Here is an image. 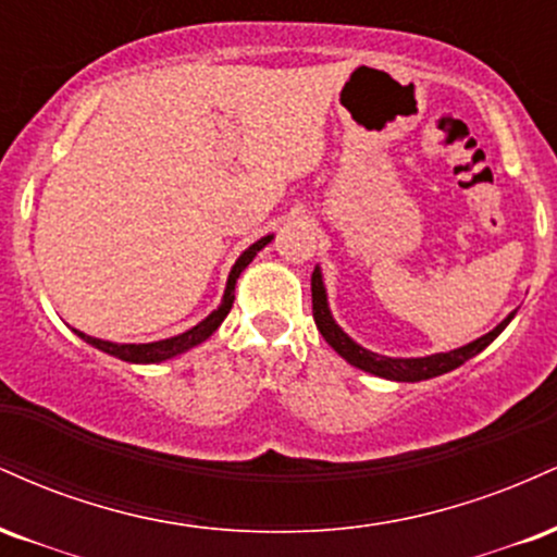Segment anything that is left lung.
Masks as SVG:
<instances>
[{
  "instance_id": "1",
  "label": "left lung",
  "mask_w": 557,
  "mask_h": 557,
  "mask_svg": "<svg viewBox=\"0 0 557 557\" xmlns=\"http://www.w3.org/2000/svg\"><path fill=\"white\" fill-rule=\"evenodd\" d=\"M311 300H314L317 330L322 332L324 341H327L332 348H335L337 354L350 363V367L361 369V372H369L374 376H382V380H393V382H421V380H432V376L453 372V369H458L461 363L474 359L476 354H482V350L487 348V345L495 341L505 327H508L510 319L516 317V311H510V314L505 317L495 330L487 332V335L476 337V341L466 343L456 350H447V354L419 356V359H393V356H382V354H374V350L363 348V345L356 343L354 337H350L348 332L335 322V317H332L330 304H327V287H324L322 270H319V267H314V274H311Z\"/></svg>"
}]
</instances>
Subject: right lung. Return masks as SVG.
Listing matches in <instances>:
<instances>
[{
    "instance_id": "1",
    "label": "right lung",
    "mask_w": 557,
    "mask_h": 557,
    "mask_svg": "<svg viewBox=\"0 0 557 557\" xmlns=\"http://www.w3.org/2000/svg\"><path fill=\"white\" fill-rule=\"evenodd\" d=\"M272 238H274V235H264V238L253 243V246H248L246 251L240 253L238 261L233 264V270H230V274H227L225 296H222L220 306H216V309L207 319H201L196 327L185 330V332H181V335L164 337V341H154V343H112V341H101V337L86 335V332H81V330H73V332L81 337V341L94 345L96 350H104V354H110V356H114V359L127 361V363H162L168 359H175V356H181V354H185V350L201 345L203 341H207V337H212L216 327L225 322L230 309H233L235 283H238L240 272L246 270L248 264H251L253 257H257V253L267 246V243H272Z\"/></svg>"
}]
</instances>
